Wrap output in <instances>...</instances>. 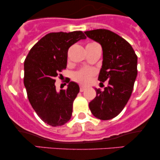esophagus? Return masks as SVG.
Returning <instances> with one entry per match:
<instances>
[{
    "mask_svg": "<svg viewBox=\"0 0 160 160\" xmlns=\"http://www.w3.org/2000/svg\"><path fill=\"white\" fill-rule=\"evenodd\" d=\"M85 89H86L85 86H80V92H83L84 90H85Z\"/></svg>",
    "mask_w": 160,
    "mask_h": 160,
    "instance_id": "1",
    "label": "esophagus"
}]
</instances>
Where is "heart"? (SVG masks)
<instances>
[{
  "mask_svg": "<svg viewBox=\"0 0 160 160\" xmlns=\"http://www.w3.org/2000/svg\"><path fill=\"white\" fill-rule=\"evenodd\" d=\"M94 44V43H91ZM95 74V70L92 68H83L75 72L73 75V79L76 82L82 85H86L91 81L92 78Z\"/></svg>",
  "mask_w": 160,
  "mask_h": 160,
  "instance_id": "b5f03b06",
  "label": "heart"
}]
</instances>
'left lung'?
Instances as JSON below:
<instances>
[{"instance_id":"1","label":"left lung","mask_w":160,"mask_h":160,"mask_svg":"<svg viewBox=\"0 0 160 160\" xmlns=\"http://www.w3.org/2000/svg\"><path fill=\"white\" fill-rule=\"evenodd\" d=\"M85 34L102 46L103 61L98 80L108 81L104 91L95 89L96 97L89 102V109L99 120H111L123 110L131 96L138 74V57L126 40L111 31L96 29Z\"/></svg>"}]
</instances>
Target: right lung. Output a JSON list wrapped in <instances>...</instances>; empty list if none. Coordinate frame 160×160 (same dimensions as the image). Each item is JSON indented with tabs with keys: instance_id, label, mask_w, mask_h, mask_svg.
Returning <instances> with one entry per match:
<instances>
[{
	"instance_id": "obj_1",
	"label": "right lung",
	"mask_w": 160,
	"mask_h": 160,
	"mask_svg": "<svg viewBox=\"0 0 160 160\" xmlns=\"http://www.w3.org/2000/svg\"><path fill=\"white\" fill-rule=\"evenodd\" d=\"M86 38L80 31L49 33L31 49L24 62V85L29 102L49 126H62L72 115L73 102L80 87L68 80L67 89L57 92L55 78L67 67L69 47Z\"/></svg>"
}]
</instances>
